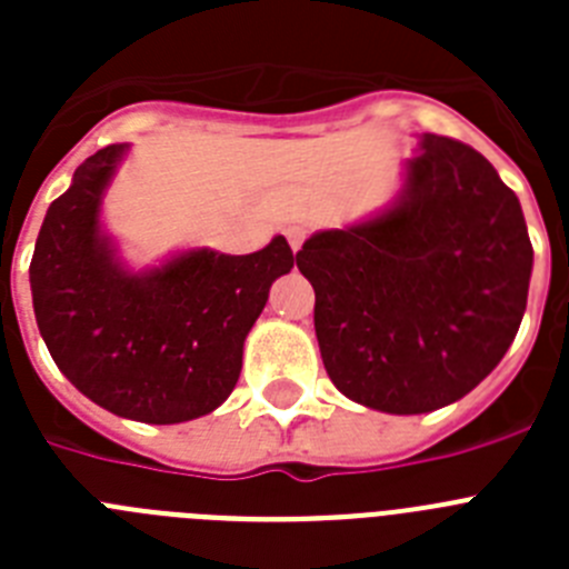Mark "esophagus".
I'll return each instance as SVG.
<instances>
[{
    "instance_id": "esophagus-1",
    "label": "esophagus",
    "mask_w": 569,
    "mask_h": 569,
    "mask_svg": "<svg viewBox=\"0 0 569 569\" xmlns=\"http://www.w3.org/2000/svg\"><path fill=\"white\" fill-rule=\"evenodd\" d=\"M284 236H288L290 248L299 250L301 244H305V239H308V228H301V224H288V228H284Z\"/></svg>"
}]
</instances>
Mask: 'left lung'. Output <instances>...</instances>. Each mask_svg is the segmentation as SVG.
<instances>
[{
    "mask_svg": "<svg viewBox=\"0 0 569 569\" xmlns=\"http://www.w3.org/2000/svg\"><path fill=\"white\" fill-rule=\"evenodd\" d=\"M330 381L381 413L453 405L519 333L532 244L519 196L470 144L425 133L401 193L296 253Z\"/></svg>",
    "mask_w": 569,
    "mask_h": 569,
    "instance_id": "8db88e82",
    "label": "left lung"
}]
</instances>
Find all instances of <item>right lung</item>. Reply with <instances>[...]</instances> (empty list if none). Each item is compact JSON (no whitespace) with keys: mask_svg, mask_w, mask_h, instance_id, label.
Returning a JSON list of instances; mask_svg holds the SVG:
<instances>
[{"mask_svg":"<svg viewBox=\"0 0 569 569\" xmlns=\"http://www.w3.org/2000/svg\"><path fill=\"white\" fill-rule=\"evenodd\" d=\"M130 144L84 159L48 208L30 261L39 333L79 393L122 419L179 425L233 393L270 284L293 268L284 236L248 256L193 248L133 273L99 210Z\"/></svg>","mask_w":569,"mask_h":569,"instance_id":"right-lung-1","label":"right lung"}]
</instances>
